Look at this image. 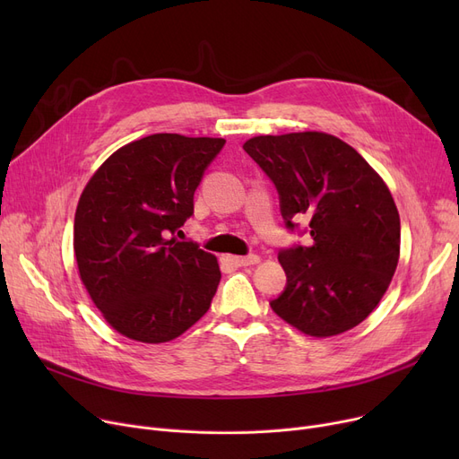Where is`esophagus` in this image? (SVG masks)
<instances>
[{
    "label": "esophagus",
    "instance_id": "obj_1",
    "mask_svg": "<svg viewBox=\"0 0 459 459\" xmlns=\"http://www.w3.org/2000/svg\"><path fill=\"white\" fill-rule=\"evenodd\" d=\"M225 262H229L230 266L242 268V266H253V264H258L260 256L258 255H249V256H232V255H227Z\"/></svg>",
    "mask_w": 459,
    "mask_h": 459
}]
</instances>
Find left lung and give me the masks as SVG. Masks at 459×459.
<instances>
[{"instance_id": "1", "label": "left lung", "mask_w": 459, "mask_h": 459, "mask_svg": "<svg viewBox=\"0 0 459 459\" xmlns=\"http://www.w3.org/2000/svg\"><path fill=\"white\" fill-rule=\"evenodd\" d=\"M244 151L281 199L288 229L307 220L310 247L279 253L284 292L270 305L298 331L325 339L363 322L393 281L400 215L387 184L342 139L324 132L256 135Z\"/></svg>"}]
</instances>
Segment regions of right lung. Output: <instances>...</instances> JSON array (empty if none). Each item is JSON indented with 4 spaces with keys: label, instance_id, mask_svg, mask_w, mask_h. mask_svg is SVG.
<instances>
[{
    "label": "right lung",
    "instance_id": "1",
    "mask_svg": "<svg viewBox=\"0 0 459 459\" xmlns=\"http://www.w3.org/2000/svg\"><path fill=\"white\" fill-rule=\"evenodd\" d=\"M221 137L154 134L115 151L87 182L74 217L80 279L126 339L160 344L199 322L220 284L217 258L177 232Z\"/></svg>",
    "mask_w": 459,
    "mask_h": 459
}]
</instances>
